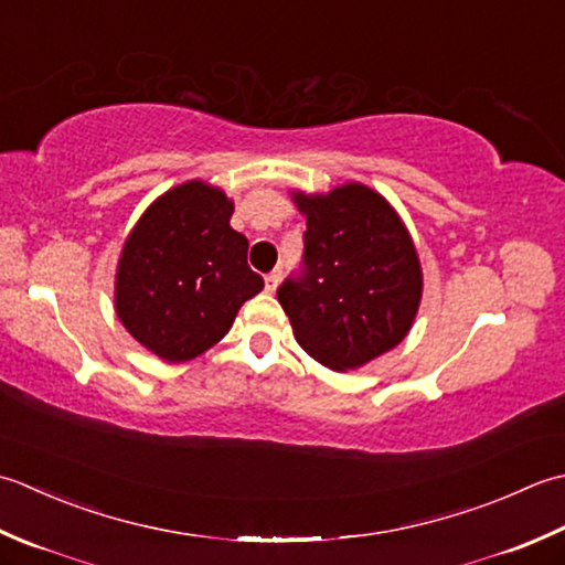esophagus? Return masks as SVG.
<instances>
[{
    "label": "esophagus",
    "mask_w": 565,
    "mask_h": 565,
    "mask_svg": "<svg viewBox=\"0 0 565 565\" xmlns=\"http://www.w3.org/2000/svg\"><path fill=\"white\" fill-rule=\"evenodd\" d=\"M278 282H280V268H275L273 273L266 275V290L275 292V287H278Z\"/></svg>",
    "instance_id": "obj_1"
}]
</instances>
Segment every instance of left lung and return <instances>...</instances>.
Listing matches in <instances>:
<instances>
[{
  "label": "left lung",
  "mask_w": 565,
  "mask_h": 565,
  "mask_svg": "<svg viewBox=\"0 0 565 565\" xmlns=\"http://www.w3.org/2000/svg\"><path fill=\"white\" fill-rule=\"evenodd\" d=\"M290 194L307 218L305 273L278 299L299 347L331 371H355L393 351L417 319V248L395 206L363 182Z\"/></svg>",
  "instance_id": "left-lung-1"
}]
</instances>
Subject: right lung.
<instances>
[{
  "instance_id": "1",
  "label": "right lung",
  "mask_w": 565,
  "mask_h": 565,
  "mask_svg": "<svg viewBox=\"0 0 565 565\" xmlns=\"http://www.w3.org/2000/svg\"><path fill=\"white\" fill-rule=\"evenodd\" d=\"M234 200L204 180L160 194L126 236L114 275L124 329L168 363L222 341L241 305L263 290L246 263L248 241L232 228Z\"/></svg>"
}]
</instances>
